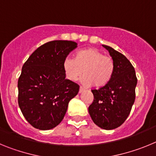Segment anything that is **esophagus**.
Listing matches in <instances>:
<instances>
[{
  "instance_id": "34e87169",
  "label": "esophagus",
  "mask_w": 156,
  "mask_h": 156,
  "mask_svg": "<svg viewBox=\"0 0 156 156\" xmlns=\"http://www.w3.org/2000/svg\"><path fill=\"white\" fill-rule=\"evenodd\" d=\"M85 90V89L83 87H80V90H79V93H82V92H83Z\"/></svg>"
}]
</instances>
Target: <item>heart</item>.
I'll list each match as a JSON object with an SVG mask.
<instances>
[{"instance_id":"1","label":"heart","mask_w":156,"mask_h":156,"mask_svg":"<svg viewBox=\"0 0 156 156\" xmlns=\"http://www.w3.org/2000/svg\"><path fill=\"white\" fill-rule=\"evenodd\" d=\"M115 65L111 57L94 48L79 51L75 58L67 57L63 62V69L67 79L76 81L83 72L82 83L96 87L105 86L113 76Z\"/></svg>"}]
</instances>
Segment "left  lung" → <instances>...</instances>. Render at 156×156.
<instances>
[{
    "label": "left lung",
    "mask_w": 156,
    "mask_h": 156,
    "mask_svg": "<svg viewBox=\"0 0 156 156\" xmlns=\"http://www.w3.org/2000/svg\"><path fill=\"white\" fill-rule=\"evenodd\" d=\"M115 65L111 80L98 90H92L94 101L88 112L92 120L104 129H113L125 122L135 100L137 80L133 66L122 54L107 45Z\"/></svg>",
    "instance_id": "obj_1"
}]
</instances>
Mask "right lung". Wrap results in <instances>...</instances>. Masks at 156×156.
I'll use <instances>...</instances> for the list:
<instances>
[{"label":"right lung","instance_id":"obj_1","mask_svg":"<svg viewBox=\"0 0 156 156\" xmlns=\"http://www.w3.org/2000/svg\"><path fill=\"white\" fill-rule=\"evenodd\" d=\"M77 44L53 41L41 45L29 57L18 80V102L29 123L47 130L62 122L69 101L80 86L66 79L63 62Z\"/></svg>","mask_w":156,"mask_h":156}]
</instances>
